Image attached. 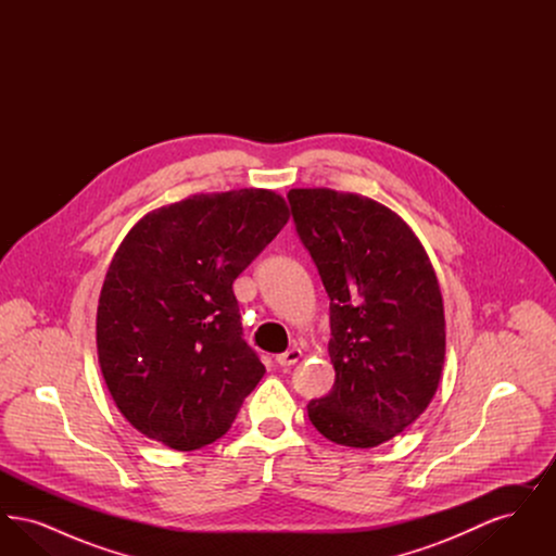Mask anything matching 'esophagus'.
<instances>
[{"label":"esophagus","mask_w":556,"mask_h":556,"mask_svg":"<svg viewBox=\"0 0 556 556\" xmlns=\"http://www.w3.org/2000/svg\"><path fill=\"white\" fill-rule=\"evenodd\" d=\"M300 356H302V350L300 348H291V350L283 352V354H277L275 361H277L279 367H291V365H295L300 361Z\"/></svg>","instance_id":"1"}]
</instances>
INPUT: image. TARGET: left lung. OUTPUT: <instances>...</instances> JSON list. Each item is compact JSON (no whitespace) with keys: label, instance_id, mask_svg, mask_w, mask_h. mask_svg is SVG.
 Listing matches in <instances>:
<instances>
[{"label":"left lung","instance_id":"1","mask_svg":"<svg viewBox=\"0 0 556 556\" xmlns=\"http://www.w3.org/2000/svg\"><path fill=\"white\" fill-rule=\"evenodd\" d=\"M288 200L331 300L336 383L308 402V419L336 444L375 448L435 396L446 356L435 270L413 229L370 198L313 187Z\"/></svg>","mask_w":556,"mask_h":556}]
</instances>
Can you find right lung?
<instances>
[{
    "label": "right lung",
    "mask_w": 556,
    "mask_h": 556,
    "mask_svg": "<svg viewBox=\"0 0 556 556\" xmlns=\"http://www.w3.org/2000/svg\"><path fill=\"white\" fill-rule=\"evenodd\" d=\"M290 220L270 189L198 193L148 212L118 245L96 340L129 424L173 450L223 438L265 365L241 338L233 281Z\"/></svg>",
    "instance_id": "obj_1"
}]
</instances>
